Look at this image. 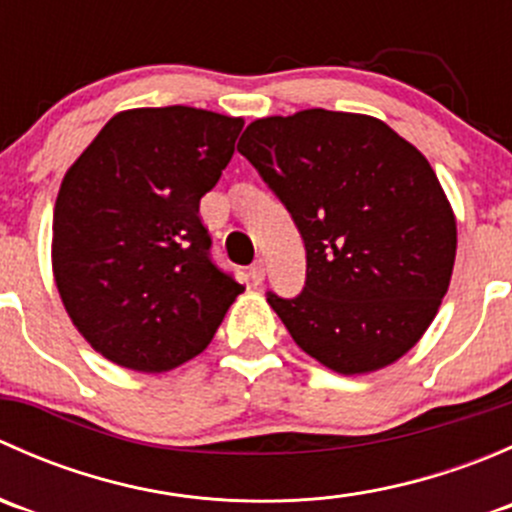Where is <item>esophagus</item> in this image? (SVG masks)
<instances>
[{
  "instance_id": "obj_1",
  "label": "esophagus",
  "mask_w": 512,
  "mask_h": 512,
  "mask_svg": "<svg viewBox=\"0 0 512 512\" xmlns=\"http://www.w3.org/2000/svg\"><path fill=\"white\" fill-rule=\"evenodd\" d=\"M250 280L252 285H262V282H265V262L257 260L255 265L250 267Z\"/></svg>"
}]
</instances>
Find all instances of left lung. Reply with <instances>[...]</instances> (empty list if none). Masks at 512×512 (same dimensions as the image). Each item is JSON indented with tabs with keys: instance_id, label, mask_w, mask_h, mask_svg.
I'll use <instances>...</instances> for the list:
<instances>
[{
	"instance_id": "1",
	"label": "left lung",
	"mask_w": 512,
	"mask_h": 512,
	"mask_svg": "<svg viewBox=\"0 0 512 512\" xmlns=\"http://www.w3.org/2000/svg\"><path fill=\"white\" fill-rule=\"evenodd\" d=\"M237 151L304 240L302 292H267L294 342L347 376L409 352L456 260V220L428 160L384 121L324 108L260 118Z\"/></svg>"
}]
</instances>
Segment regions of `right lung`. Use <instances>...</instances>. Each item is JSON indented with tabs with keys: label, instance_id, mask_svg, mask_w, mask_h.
I'll return each instance as SVG.
<instances>
[{
	"label": "right lung",
	"instance_id": "right-lung-1",
	"mask_svg": "<svg viewBox=\"0 0 512 512\" xmlns=\"http://www.w3.org/2000/svg\"><path fill=\"white\" fill-rule=\"evenodd\" d=\"M240 131L242 118L203 108H133L66 170L54 280L71 322L113 364L148 374L185 364L245 289L213 262L198 215Z\"/></svg>",
	"mask_w": 512,
	"mask_h": 512
}]
</instances>
